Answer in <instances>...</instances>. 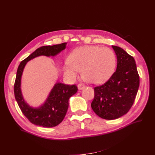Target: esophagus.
<instances>
[{
    "mask_svg": "<svg viewBox=\"0 0 155 155\" xmlns=\"http://www.w3.org/2000/svg\"><path fill=\"white\" fill-rule=\"evenodd\" d=\"M78 88L79 90H83L85 88V85L84 84H78Z\"/></svg>",
    "mask_w": 155,
    "mask_h": 155,
    "instance_id": "34e87169",
    "label": "esophagus"
}]
</instances>
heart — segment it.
Wrapping results in <instances>:
<instances>
[{
	"label": "heart",
	"instance_id": "obj_1",
	"mask_svg": "<svg viewBox=\"0 0 155 155\" xmlns=\"http://www.w3.org/2000/svg\"><path fill=\"white\" fill-rule=\"evenodd\" d=\"M64 68L67 77L74 79L82 71L83 79L91 84H101L113 74L117 57L110 48L98 46H85L75 49L68 57Z\"/></svg>",
	"mask_w": 155,
	"mask_h": 155
}]
</instances>
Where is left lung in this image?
<instances>
[{"instance_id":"8db88e82","label":"left lung","mask_w":155,"mask_h":155,"mask_svg":"<svg viewBox=\"0 0 155 155\" xmlns=\"http://www.w3.org/2000/svg\"><path fill=\"white\" fill-rule=\"evenodd\" d=\"M117 58V70L107 82L94 87L93 111L107 120L117 119L133 106L139 87V75L134 58L123 48L112 46Z\"/></svg>"}]
</instances>
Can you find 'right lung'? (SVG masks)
<instances>
[{
    "instance_id": "obj_1",
    "label": "right lung",
    "mask_w": 155,
    "mask_h": 155,
    "mask_svg": "<svg viewBox=\"0 0 155 155\" xmlns=\"http://www.w3.org/2000/svg\"><path fill=\"white\" fill-rule=\"evenodd\" d=\"M67 42L52 46H43L37 48L31 54L20 63L14 85L16 101L23 114L28 120L38 126L53 127L60 124L67 113L68 108V100L76 94L78 88L75 84L67 85L57 83L52 88L50 93L41 107L33 108L26 103L21 92V77L23 70L27 62L39 56L54 57L66 48Z\"/></svg>"
}]
</instances>
